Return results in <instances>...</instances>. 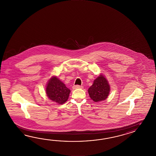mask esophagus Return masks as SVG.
<instances>
[{
  "instance_id": "obj_1",
  "label": "esophagus",
  "mask_w": 156,
  "mask_h": 156,
  "mask_svg": "<svg viewBox=\"0 0 156 156\" xmlns=\"http://www.w3.org/2000/svg\"><path fill=\"white\" fill-rule=\"evenodd\" d=\"M83 86H80V85H74V86H73V89H83Z\"/></svg>"
}]
</instances>
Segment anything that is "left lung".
I'll list each match as a JSON object with an SVG mask.
<instances>
[{
	"instance_id": "obj_1",
	"label": "left lung",
	"mask_w": 156,
	"mask_h": 156,
	"mask_svg": "<svg viewBox=\"0 0 156 156\" xmlns=\"http://www.w3.org/2000/svg\"><path fill=\"white\" fill-rule=\"evenodd\" d=\"M110 86L106 78L100 75L94 80L92 86L88 90L90 97L94 101L99 102L106 99L109 95Z\"/></svg>"
}]
</instances>
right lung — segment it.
<instances>
[{
	"label": "right lung",
	"mask_w": 156,
	"mask_h": 156,
	"mask_svg": "<svg viewBox=\"0 0 156 156\" xmlns=\"http://www.w3.org/2000/svg\"><path fill=\"white\" fill-rule=\"evenodd\" d=\"M46 91L50 99L60 104L66 101L70 93V90L55 76L52 77L48 81Z\"/></svg>",
	"instance_id": "1"
}]
</instances>
